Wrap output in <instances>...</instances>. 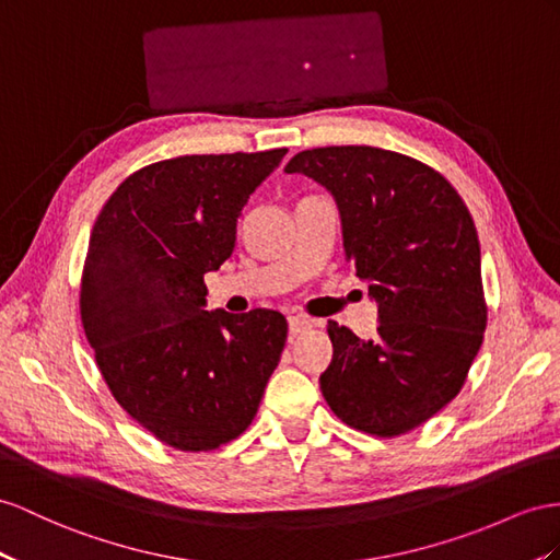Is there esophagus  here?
Segmentation results:
<instances>
[{
  "mask_svg": "<svg viewBox=\"0 0 560 560\" xmlns=\"http://www.w3.org/2000/svg\"><path fill=\"white\" fill-rule=\"evenodd\" d=\"M307 328H312V322H310V319L298 317V314H293V317H289V331H291L293 336L305 334Z\"/></svg>",
  "mask_w": 560,
  "mask_h": 560,
  "instance_id": "esophagus-1",
  "label": "esophagus"
}]
</instances>
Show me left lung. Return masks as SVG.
<instances>
[{"label":"left lung","instance_id":"8db88e82","mask_svg":"<svg viewBox=\"0 0 560 560\" xmlns=\"http://www.w3.org/2000/svg\"><path fill=\"white\" fill-rule=\"evenodd\" d=\"M331 191L342 248L378 303L371 340L328 322L334 360L319 376L336 417L369 435L409 433L462 390L482 346L487 305L476 224L440 172L374 147L291 158Z\"/></svg>","mask_w":560,"mask_h":560}]
</instances>
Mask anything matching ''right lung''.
Segmentation results:
<instances>
[{
    "label": "right lung",
    "instance_id": "add662e5",
    "mask_svg": "<svg viewBox=\"0 0 560 560\" xmlns=\"http://www.w3.org/2000/svg\"><path fill=\"white\" fill-rule=\"evenodd\" d=\"M289 149L179 155L137 170L98 212L80 285L84 336L130 417L182 452L246 430L285 346L283 314L206 310L250 194Z\"/></svg>",
    "mask_w": 560,
    "mask_h": 560
}]
</instances>
